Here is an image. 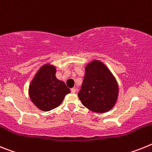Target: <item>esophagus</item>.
<instances>
[{
    "instance_id": "obj_1",
    "label": "esophagus",
    "mask_w": 152,
    "mask_h": 152,
    "mask_svg": "<svg viewBox=\"0 0 152 152\" xmlns=\"http://www.w3.org/2000/svg\"><path fill=\"white\" fill-rule=\"evenodd\" d=\"M71 92H72V94H75V93H76V89H75V88H72V89H71Z\"/></svg>"
}]
</instances>
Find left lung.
Instances as JSON below:
<instances>
[{
    "instance_id": "8db88e82",
    "label": "left lung",
    "mask_w": 152,
    "mask_h": 152,
    "mask_svg": "<svg viewBox=\"0 0 152 152\" xmlns=\"http://www.w3.org/2000/svg\"><path fill=\"white\" fill-rule=\"evenodd\" d=\"M117 83L107 67L99 61L87 65L78 97L84 107L95 113H106L113 107L118 96Z\"/></svg>"
}]
</instances>
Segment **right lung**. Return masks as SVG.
I'll return each instance as SVG.
<instances>
[{
  "label": "right lung",
  "mask_w": 152,
  "mask_h": 152,
  "mask_svg": "<svg viewBox=\"0 0 152 152\" xmlns=\"http://www.w3.org/2000/svg\"><path fill=\"white\" fill-rule=\"evenodd\" d=\"M56 67L45 64L39 70L29 86L31 100L42 111L58 107L71 92L63 81L56 78Z\"/></svg>",
  "instance_id": "add662e5"
}]
</instances>
